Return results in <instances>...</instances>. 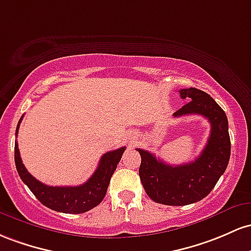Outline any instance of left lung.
Returning <instances> with one entry per match:
<instances>
[{
  "label": "left lung",
  "instance_id": "8db88e82",
  "mask_svg": "<svg viewBox=\"0 0 251 251\" xmlns=\"http://www.w3.org/2000/svg\"><path fill=\"white\" fill-rule=\"evenodd\" d=\"M182 100H190L173 114L174 117L201 115L211 125L210 137L201 154L184 165H168L151 151L137 148L141 155L140 179L149 198L172 206L201 201L216 186L230 159L229 123L223 109L206 92L190 88L180 90Z\"/></svg>",
  "mask_w": 251,
  "mask_h": 251
}]
</instances>
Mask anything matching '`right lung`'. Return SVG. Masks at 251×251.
<instances>
[{"label": "right lung", "instance_id": "1", "mask_svg": "<svg viewBox=\"0 0 251 251\" xmlns=\"http://www.w3.org/2000/svg\"><path fill=\"white\" fill-rule=\"evenodd\" d=\"M22 118L24 116L20 118L16 126V134ZM125 151L126 147H121L102 155L91 178L79 186H49L36 180L22 163L18 142H15V165L20 178L41 204L58 212L77 215L94 209L103 201L112 174L116 171L117 163Z\"/></svg>", "mask_w": 251, "mask_h": 251}]
</instances>
